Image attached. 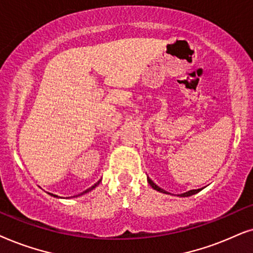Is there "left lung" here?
<instances>
[{"instance_id": "1", "label": "left lung", "mask_w": 253, "mask_h": 253, "mask_svg": "<svg viewBox=\"0 0 253 253\" xmlns=\"http://www.w3.org/2000/svg\"><path fill=\"white\" fill-rule=\"evenodd\" d=\"M147 180H148V183H149V185L151 187L154 188V190H156V191H158V192H162V193H166V194H170V193H168V192L166 191V190H163V188H161L160 186H157L156 184L154 183L153 180L150 179L149 177H147ZM201 191V188H198V190H191V191H187V192H185V193H181V194H178V197H191V195H193V194H197L198 192H200Z\"/></svg>"}]
</instances>
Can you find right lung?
Masks as SVG:
<instances>
[{"label": "right lung", "instance_id": "1", "mask_svg": "<svg viewBox=\"0 0 253 253\" xmlns=\"http://www.w3.org/2000/svg\"><path fill=\"white\" fill-rule=\"evenodd\" d=\"M100 181H102V179H99L98 181H97V183L95 184V185H92V186L91 187H89V188H87V190H85V191H83L82 192V193H81V194H77V195H74V197H72V198H75V197H80V195H83V194H85V193H89V192H91L92 190H93V188H96L97 186H98V185H99V183H100ZM49 195H52V197H54V198H61V197H58V195H55V194H53V193H48Z\"/></svg>", "mask_w": 253, "mask_h": 253}]
</instances>
